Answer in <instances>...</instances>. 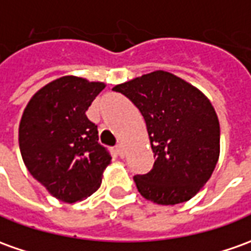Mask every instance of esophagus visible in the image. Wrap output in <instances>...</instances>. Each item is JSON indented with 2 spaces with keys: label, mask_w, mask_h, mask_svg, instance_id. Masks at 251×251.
<instances>
[{
  "label": "esophagus",
  "mask_w": 251,
  "mask_h": 251,
  "mask_svg": "<svg viewBox=\"0 0 251 251\" xmlns=\"http://www.w3.org/2000/svg\"><path fill=\"white\" fill-rule=\"evenodd\" d=\"M116 151H117V154L120 155L122 158L126 155V150H124V146H123V145H117V146H116Z\"/></svg>",
  "instance_id": "esophagus-1"
}]
</instances>
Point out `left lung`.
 I'll return each instance as SVG.
<instances>
[{"instance_id":"obj_1","label":"left lung","mask_w":251,"mask_h":251,"mask_svg":"<svg viewBox=\"0 0 251 251\" xmlns=\"http://www.w3.org/2000/svg\"><path fill=\"white\" fill-rule=\"evenodd\" d=\"M141 110L154 153L153 169L134 176L143 198L158 205L191 200L210 179L220 155V124L206 96L167 71L113 89Z\"/></svg>"}]
</instances>
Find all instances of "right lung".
Masks as SVG:
<instances>
[{"mask_svg":"<svg viewBox=\"0 0 251 251\" xmlns=\"http://www.w3.org/2000/svg\"><path fill=\"white\" fill-rule=\"evenodd\" d=\"M105 83L63 76L32 96L19 126V146L32 177L67 203L87 198L101 186L110 164L98 129L86 116Z\"/></svg>","mask_w":251,"mask_h":251,"instance_id":"right-lung-1","label":"right lung"}]
</instances>
